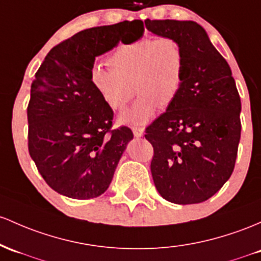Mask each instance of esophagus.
Wrapping results in <instances>:
<instances>
[{"label": "esophagus", "instance_id": "34e87169", "mask_svg": "<svg viewBox=\"0 0 261 261\" xmlns=\"http://www.w3.org/2000/svg\"><path fill=\"white\" fill-rule=\"evenodd\" d=\"M133 133L135 137H141L142 135H144V127H137V126H134Z\"/></svg>", "mask_w": 261, "mask_h": 261}]
</instances>
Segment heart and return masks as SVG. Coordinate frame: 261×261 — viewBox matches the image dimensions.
<instances>
[{"label":"heart","instance_id":"b5f03b06","mask_svg":"<svg viewBox=\"0 0 261 261\" xmlns=\"http://www.w3.org/2000/svg\"><path fill=\"white\" fill-rule=\"evenodd\" d=\"M111 67L91 68V84L111 109L124 110L139 95L133 109L121 117L124 122L142 125L154 115L157 107L167 108L183 85L186 56L173 37H144L121 43L111 53Z\"/></svg>","mask_w":261,"mask_h":261}]
</instances>
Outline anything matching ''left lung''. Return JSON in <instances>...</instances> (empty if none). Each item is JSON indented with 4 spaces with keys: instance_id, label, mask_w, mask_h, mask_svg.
<instances>
[{
    "instance_id": "8db88e82",
    "label": "left lung",
    "mask_w": 261,
    "mask_h": 261,
    "mask_svg": "<svg viewBox=\"0 0 261 261\" xmlns=\"http://www.w3.org/2000/svg\"><path fill=\"white\" fill-rule=\"evenodd\" d=\"M157 36L182 44L186 71L178 95L146 127L153 147L151 173L168 202H204L223 187L236 166L242 102L229 64L193 21L146 19Z\"/></svg>"
}]
</instances>
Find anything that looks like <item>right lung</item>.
Wrapping results in <instances>:
<instances>
[{"instance_id": "right-lung-1", "label": "right lung", "mask_w": 261, "mask_h": 261, "mask_svg": "<svg viewBox=\"0 0 261 261\" xmlns=\"http://www.w3.org/2000/svg\"><path fill=\"white\" fill-rule=\"evenodd\" d=\"M142 21L88 28L49 50L31 85L28 151L51 190L73 199L101 196L134 134L91 84L95 57L136 41Z\"/></svg>"}]
</instances>
